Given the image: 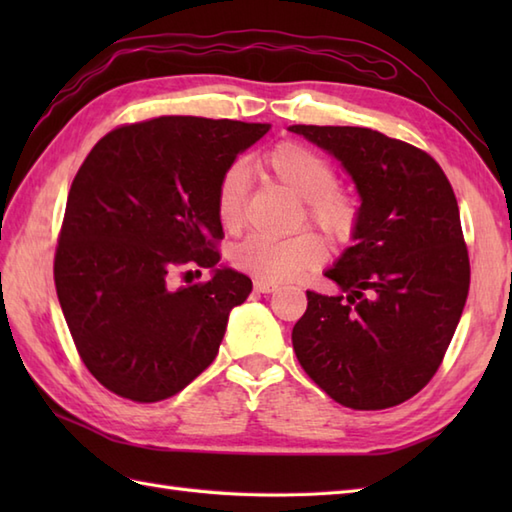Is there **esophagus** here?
Segmentation results:
<instances>
[{
  "mask_svg": "<svg viewBox=\"0 0 512 512\" xmlns=\"http://www.w3.org/2000/svg\"><path fill=\"white\" fill-rule=\"evenodd\" d=\"M255 292H262V295H268V292H275L279 286L273 284V281H264V279H255Z\"/></svg>",
  "mask_w": 512,
  "mask_h": 512,
  "instance_id": "1",
  "label": "esophagus"
}]
</instances>
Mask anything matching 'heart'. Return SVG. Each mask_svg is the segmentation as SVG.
Segmentation results:
<instances>
[{"instance_id": "heart-1", "label": "heart", "mask_w": 512, "mask_h": 512, "mask_svg": "<svg viewBox=\"0 0 512 512\" xmlns=\"http://www.w3.org/2000/svg\"><path fill=\"white\" fill-rule=\"evenodd\" d=\"M262 167L275 182L306 204L308 220L334 239H345L356 224V200L350 193L334 187V169L317 151L299 143H279L262 158ZM246 200V167L233 162L215 193L217 220L226 231L242 224ZM233 264L264 281H290L317 268L325 257L319 235L297 233L290 237L248 235L233 248Z\"/></svg>"}]
</instances>
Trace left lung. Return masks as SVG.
I'll list each match as a JSON object with an SVG mask.
<instances>
[{
  "instance_id": "obj_1",
  "label": "left lung",
  "mask_w": 512,
  "mask_h": 512,
  "mask_svg": "<svg viewBox=\"0 0 512 512\" xmlns=\"http://www.w3.org/2000/svg\"><path fill=\"white\" fill-rule=\"evenodd\" d=\"M341 162L361 206L352 246L292 328L306 374L350 409H387L438 372L471 284L460 209L440 165L367 127L290 125Z\"/></svg>"
}]
</instances>
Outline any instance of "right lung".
<instances>
[{"label": "right lung", "instance_id": "1", "mask_svg": "<svg viewBox=\"0 0 512 512\" xmlns=\"http://www.w3.org/2000/svg\"><path fill=\"white\" fill-rule=\"evenodd\" d=\"M268 129L160 116L103 136L76 173L54 284L85 367L114 394L165 400L213 363L228 314L253 290L213 250L224 237L217 184ZM187 265L209 267L212 279L173 289Z\"/></svg>", "mask_w": 512, "mask_h": 512}]
</instances>
